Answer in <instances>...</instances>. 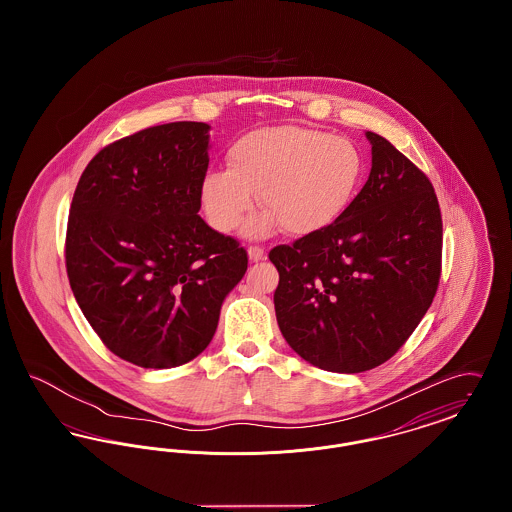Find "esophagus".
<instances>
[{
  "mask_svg": "<svg viewBox=\"0 0 512 512\" xmlns=\"http://www.w3.org/2000/svg\"><path fill=\"white\" fill-rule=\"evenodd\" d=\"M247 257H249V261H253V263L263 261V259H265V249L259 247V245H251V247L247 249Z\"/></svg>",
  "mask_w": 512,
  "mask_h": 512,
  "instance_id": "esophagus-1",
  "label": "esophagus"
}]
</instances>
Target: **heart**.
Instances as JSON below:
<instances>
[{
    "label": "heart",
    "mask_w": 512,
    "mask_h": 512,
    "mask_svg": "<svg viewBox=\"0 0 512 512\" xmlns=\"http://www.w3.org/2000/svg\"><path fill=\"white\" fill-rule=\"evenodd\" d=\"M365 155L351 140L303 126H268L247 132L228 149V169L205 172L199 201L220 234L247 222L253 238L278 224L293 236L317 234L349 211L365 180Z\"/></svg>",
    "instance_id": "heart-1"
}]
</instances>
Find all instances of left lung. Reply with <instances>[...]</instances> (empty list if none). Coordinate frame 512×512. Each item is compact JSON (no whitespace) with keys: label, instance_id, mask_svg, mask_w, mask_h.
Wrapping results in <instances>:
<instances>
[{"label":"left lung","instance_id":"obj_1","mask_svg":"<svg viewBox=\"0 0 512 512\" xmlns=\"http://www.w3.org/2000/svg\"><path fill=\"white\" fill-rule=\"evenodd\" d=\"M372 167L330 228L278 245L274 311L307 363L355 374L386 363L430 309L441 270V213L426 174L365 132Z\"/></svg>","mask_w":512,"mask_h":512}]
</instances>
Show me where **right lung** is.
<instances>
[{
    "instance_id": "add662e5",
    "label": "right lung",
    "mask_w": 512,
    "mask_h": 512,
    "mask_svg": "<svg viewBox=\"0 0 512 512\" xmlns=\"http://www.w3.org/2000/svg\"><path fill=\"white\" fill-rule=\"evenodd\" d=\"M209 130L169 122L122 138L74 190L65 245L74 299L132 365L172 368L205 351L247 270L244 247L197 215Z\"/></svg>"
}]
</instances>
